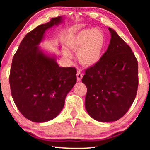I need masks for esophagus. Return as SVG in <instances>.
<instances>
[{"mask_svg":"<svg viewBox=\"0 0 150 150\" xmlns=\"http://www.w3.org/2000/svg\"><path fill=\"white\" fill-rule=\"evenodd\" d=\"M83 74H82L81 72V71H77V74H76V77H77V81H79V82H80L81 81V79H82V78H83Z\"/></svg>","mask_w":150,"mask_h":150,"instance_id":"esophagus-1","label":"esophagus"}]
</instances>
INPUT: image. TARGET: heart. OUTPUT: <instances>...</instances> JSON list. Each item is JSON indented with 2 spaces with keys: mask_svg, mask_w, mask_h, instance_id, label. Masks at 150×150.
I'll return each instance as SVG.
<instances>
[{
  "mask_svg": "<svg viewBox=\"0 0 150 150\" xmlns=\"http://www.w3.org/2000/svg\"><path fill=\"white\" fill-rule=\"evenodd\" d=\"M106 44V37L99 28H88L80 31L71 43L70 48L78 52L79 62L86 66H93L101 59ZM64 56L68 59H73V54L64 51Z\"/></svg>",
  "mask_w": 150,
  "mask_h": 150,
  "instance_id": "heart-1",
  "label": "heart"
}]
</instances>
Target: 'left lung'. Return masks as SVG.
Returning <instances> with one entry per match:
<instances>
[{
  "label": "left lung",
  "instance_id": "left-lung-1",
  "mask_svg": "<svg viewBox=\"0 0 150 150\" xmlns=\"http://www.w3.org/2000/svg\"><path fill=\"white\" fill-rule=\"evenodd\" d=\"M110 43L97 64L85 71L82 82L87 88L85 108L101 122H115L126 113L136 97L138 62L130 47L108 28Z\"/></svg>",
  "mask_w": 150,
  "mask_h": 150
}]
</instances>
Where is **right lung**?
I'll use <instances>...</instances> for the list:
<instances>
[{
	"instance_id": "1",
	"label": "right lung",
	"mask_w": 150,
	"mask_h": 150,
	"mask_svg": "<svg viewBox=\"0 0 150 150\" xmlns=\"http://www.w3.org/2000/svg\"><path fill=\"white\" fill-rule=\"evenodd\" d=\"M63 22L62 16L53 18L26 34L12 60V98L22 115L31 122L43 123L56 117L76 83L74 67H59L56 55L39 46L46 30Z\"/></svg>"
}]
</instances>
